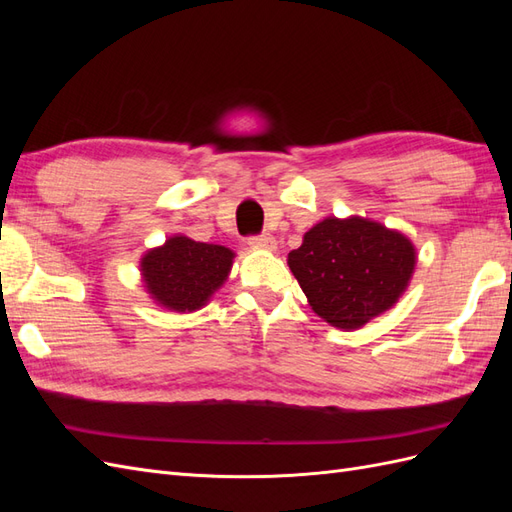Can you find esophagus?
Wrapping results in <instances>:
<instances>
[{"mask_svg":"<svg viewBox=\"0 0 512 512\" xmlns=\"http://www.w3.org/2000/svg\"><path fill=\"white\" fill-rule=\"evenodd\" d=\"M247 245H250L256 252H275L277 241L273 235H260V237H252L250 241H247Z\"/></svg>","mask_w":512,"mask_h":512,"instance_id":"esophagus-1","label":"esophagus"}]
</instances>
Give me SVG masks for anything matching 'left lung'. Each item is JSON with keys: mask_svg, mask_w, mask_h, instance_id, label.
Wrapping results in <instances>:
<instances>
[{"mask_svg": "<svg viewBox=\"0 0 512 512\" xmlns=\"http://www.w3.org/2000/svg\"><path fill=\"white\" fill-rule=\"evenodd\" d=\"M288 267L316 316L335 329L356 331L406 292L416 247L404 232L361 215L324 218L288 254Z\"/></svg>", "mask_w": 512, "mask_h": 512, "instance_id": "8db88e82", "label": "left lung"}]
</instances>
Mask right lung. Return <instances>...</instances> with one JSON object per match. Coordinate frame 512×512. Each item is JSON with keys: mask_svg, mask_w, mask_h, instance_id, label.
Returning <instances> with one entry per match:
<instances>
[{"mask_svg": "<svg viewBox=\"0 0 512 512\" xmlns=\"http://www.w3.org/2000/svg\"><path fill=\"white\" fill-rule=\"evenodd\" d=\"M235 252L185 235L168 237L141 258V277L149 299L168 312L190 314L205 307L228 280Z\"/></svg>", "mask_w": 512, "mask_h": 512, "instance_id": "right-lung-1", "label": "right lung"}]
</instances>
